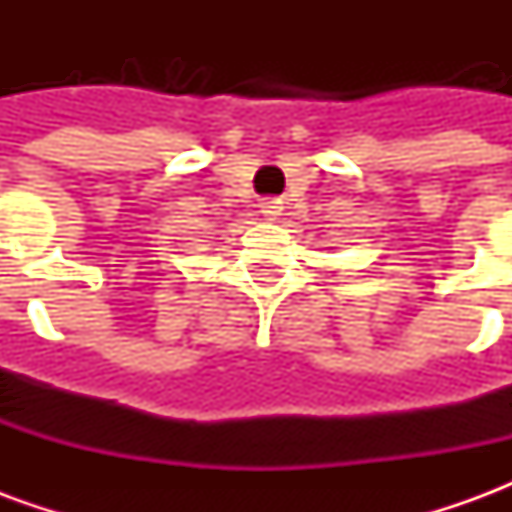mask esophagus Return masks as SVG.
Segmentation results:
<instances>
[{"label": "esophagus", "instance_id": "1", "mask_svg": "<svg viewBox=\"0 0 512 512\" xmlns=\"http://www.w3.org/2000/svg\"><path fill=\"white\" fill-rule=\"evenodd\" d=\"M260 213H263L266 219H277L279 213H282V202H279V200H263V202H260Z\"/></svg>", "mask_w": 512, "mask_h": 512}]
</instances>
